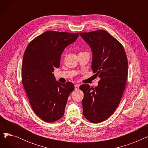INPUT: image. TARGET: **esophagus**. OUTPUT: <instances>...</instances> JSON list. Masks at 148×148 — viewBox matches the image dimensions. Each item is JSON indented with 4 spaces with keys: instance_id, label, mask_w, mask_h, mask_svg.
Returning a JSON list of instances; mask_svg holds the SVG:
<instances>
[{
    "instance_id": "34e87169",
    "label": "esophagus",
    "mask_w": 148,
    "mask_h": 148,
    "mask_svg": "<svg viewBox=\"0 0 148 148\" xmlns=\"http://www.w3.org/2000/svg\"><path fill=\"white\" fill-rule=\"evenodd\" d=\"M75 90H78L79 89V84H75L74 86Z\"/></svg>"
}]
</instances>
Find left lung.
Here are the masks:
<instances>
[{"mask_svg": "<svg viewBox=\"0 0 148 148\" xmlns=\"http://www.w3.org/2000/svg\"><path fill=\"white\" fill-rule=\"evenodd\" d=\"M91 48V68L100 80L97 87L83 84V113L87 120L99 123L107 119L120 103L125 89L128 60L123 45L104 30L80 32Z\"/></svg>", "mask_w": 148, "mask_h": 148, "instance_id": "8db88e82", "label": "left lung"}]
</instances>
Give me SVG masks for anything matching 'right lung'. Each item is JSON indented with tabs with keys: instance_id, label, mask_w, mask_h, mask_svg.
I'll use <instances>...</instances> for the list:
<instances>
[{
	"instance_id": "right-lung-1",
	"label": "right lung",
	"mask_w": 148,
	"mask_h": 148,
	"mask_svg": "<svg viewBox=\"0 0 148 148\" xmlns=\"http://www.w3.org/2000/svg\"><path fill=\"white\" fill-rule=\"evenodd\" d=\"M79 33L49 30L36 36L27 46L21 67V80L35 113L46 122L64 116L73 83H60L52 73L60 66L66 47L75 41Z\"/></svg>"
}]
</instances>
